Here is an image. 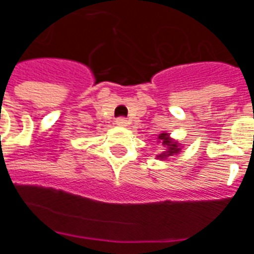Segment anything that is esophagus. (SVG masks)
Instances as JSON below:
<instances>
[{"instance_id": "34e87169", "label": "esophagus", "mask_w": 254, "mask_h": 254, "mask_svg": "<svg viewBox=\"0 0 254 254\" xmlns=\"http://www.w3.org/2000/svg\"><path fill=\"white\" fill-rule=\"evenodd\" d=\"M116 124L118 125V127H127V118H124V117H120V118H117Z\"/></svg>"}]
</instances>
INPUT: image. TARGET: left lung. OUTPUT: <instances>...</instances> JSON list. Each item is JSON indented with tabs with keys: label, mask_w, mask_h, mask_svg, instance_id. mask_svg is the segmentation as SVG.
Instances as JSON below:
<instances>
[{
	"label": "left lung",
	"mask_w": 254,
	"mask_h": 254,
	"mask_svg": "<svg viewBox=\"0 0 254 254\" xmlns=\"http://www.w3.org/2000/svg\"><path fill=\"white\" fill-rule=\"evenodd\" d=\"M158 140H160L162 144L166 147V149L162 152V154L156 155V158H158V159L165 160V159H169V158L173 156V155L180 154V151H181V148H180V144L177 143V141H174V140L170 137V134H169V133H160L159 136H158Z\"/></svg>",
	"instance_id": "8db88e82"
}]
</instances>
